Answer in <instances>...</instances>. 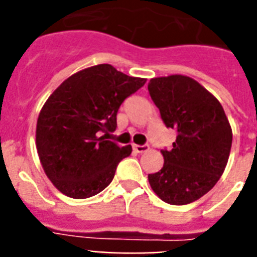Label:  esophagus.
I'll return each instance as SVG.
<instances>
[{
  "instance_id": "34e87169",
  "label": "esophagus",
  "mask_w": 257,
  "mask_h": 257,
  "mask_svg": "<svg viewBox=\"0 0 257 257\" xmlns=\"http://www.w3.org/2000/svg\"><path fill=\"white\" fill-rule=\"evenodd\" d=\"M133 149H135V152L137 153H144L148 151L149 147L148 145H133Z\"/></svg>"
}]
</instances>
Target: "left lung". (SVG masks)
Masks as SVG:
<instances>
[{
    "instance_id": "left-lung-1",
    "label": "left lung",
    "mask_w": 257,
    "mask_h": 257,
    "mask_svg": "<svg viewBox=\"0 0 257 257\" xmlns=\"http://www.w3.org/2000/svg\"><path fill=\"white\" fill-rule=\"evenodd\" d=\"M149 94L168 128L177 132L164 165L148 175L153 192L165 203L184 205L209 192L227 167L232 128L212 93L183 74L155 77Z\"/></svg>"
}]
</instances>
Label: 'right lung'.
Returning <instances> with one entry per match:
<instances>
[{"mask_svg":"<svg viewBox=\"0 0 257 257\" xmlns=\"http://www.w3.org/2000/svg\"><path fill=\"white\" fill-rule=\"evenodd\" d=\"M145 81L100 64L72 74L50 94L38 114L36 147L45 175L61 193L88 199L110 184L132 147H118L101 132L116 131L120 105Z\"/></svg>","mask_w":257,"mask_h":257,"instance_id":"1","label":"right lung"}]
</instances>
